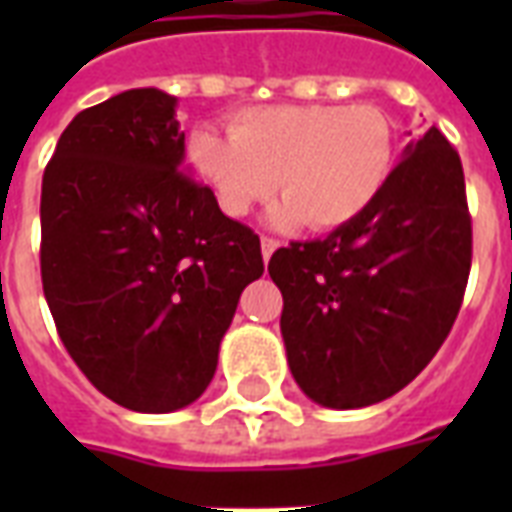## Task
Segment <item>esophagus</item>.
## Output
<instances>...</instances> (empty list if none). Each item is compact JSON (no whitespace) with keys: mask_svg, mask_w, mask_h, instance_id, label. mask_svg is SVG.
<instances>
[{"mask_svg":"<svg viewBox=\"0 0 512 512\" xmlns=\"http://www.w3.org/2000/svg\"><path fill=\"white\" fill-rule=\"evenodd\" d=\"M260 247H263V260H271V255L279 249V239H273V236H263L260 239Z\"/></svg>","mask_w":512,"mask_h":512,"instance_id":"1","label":"esophagus"}]
</instances>
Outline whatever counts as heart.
<instances>
[{"instance_id": "1", "label": "heart", "mask_w": 512, "mask_h": 512, "mask_svg": "<svg viewBox=\"0 0 512 512\" xmlns=\"http://www.w3.org/2000/svg\"><path fill=\"white\" fill-rule=\"evenodd\" d=\"M188 156L228 217H247L276 191L271 223L335 231L372 207L396 159L390 119L372 103L263 106L231 119V138L196 127Z\"/></svg>"}]
</instances>
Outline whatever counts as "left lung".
<instances>
[{"label": "left lung", "mask_w": 512, "mask_h": 512, "mask_svg": "<svg viewBox=\"0 0 512 512\" xmlns=\"http://www.w3.org/2000/svg\"><path fill=\"white\" fill-rule=\"evenodd\" d=\"M470 257L460 154L430 127L358 220L273 252L281 337L305 396L361 409L406 388L452 332Z\"/></svg>", "instance_id": "obj_1"}]
</instances>
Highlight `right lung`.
I'll list each match as a JSON object with an SVG mask.
<instances>
[{
	"label": "right lung",
	"mask_w": 512,
	"mask_h": 512,
	"mask_svg": "<svg viewBox=\"0 0 512 512\" xmlns=\"http://www.w3.org/2000/svg\"><path fill=\"white\" fill-rule=\"evenodd\" d=\"M177 100L156 87L84 108L42 177V287L84 377L124 409L167 414L215 377L260 239L183 167Z\"/></svg>",
	"instance_id": "add662e5"
}]
</instances>
